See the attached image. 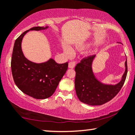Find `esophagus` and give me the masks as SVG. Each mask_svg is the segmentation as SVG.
Returning a JSON list of instances; mask_svg holds the SVG:
<instances>
[{"instance_id": "34e87169", "label": "esophagus", "mask_w": 135, "mask_h": 135, "mask_svg": "<svg viewBox=\"0 0 135 135\" xmlns=\"http://www.w3.org/2000/svg\"><path fill=\"white\" fill-rule=\"evenodd\" d=\"M75 66V61H71V62H69V68L73 69V68H74Z\"/></svg>"}]
</instances>
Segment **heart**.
<instances>
[{"mask_svg":"<svg viewBox=\"0 0 135 135\" xmlns=\"http://www.w3.org/2000/svg\"><path fill=\"white\" fill-rule=\"evenodd\" d=\"M64 51H65L66 54L68 55V56H71L72 54H73V51L71 49L68 47L64 48Z\"/></svg>","mask_w":135,"mask_h":135,"instance_id":"heart-1","label":"heart"}]
</instances>
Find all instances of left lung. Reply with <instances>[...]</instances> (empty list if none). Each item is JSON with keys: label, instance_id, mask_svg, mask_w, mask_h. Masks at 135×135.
<instances>
[{"label": "left lung", "instance_id": "8db88e82", "mask_svg": "<svg viewBox=\"0 0 135 135\" xmlns=\"http://www.w3.org/2000/svg\"><path fill=\"white\" fill-rule=\"evenodd\" d=\"M95 55L81 60L75 68V88L81 102L90 106L104 104L114 98L123 85L127 74V61L125 71L120 82L115 85L103 84L95 78L92 71V62Z\"/></svg>", "mask_w": 135, "mask_h": 135}]
</instances>
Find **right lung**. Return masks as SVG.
Segmentation results:
<instances>
[{
  "label": "right lung",
  "instance_id": "add662e5",
  "mask_svg": "<svg viewBox=\"0 0 135 135\" xmlns=\"http://www.w3.org/2000/svg\"><path fill=\"white\" fill-rule=\"evenodd\" d=\"M47 28L48 26L34 27L20 35L15 42L11 60L13 78L16 86L26 95L38 99H46L54 93L68 68V62L58 64L50 59L43 63H35L24 56L21 50L24 36L30 30Z\"/></svg>",
  "mask_w": 135,
  "mask_h": 135
}]
</instances>
